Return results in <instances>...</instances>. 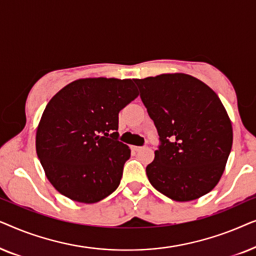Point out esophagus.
Segmentation results:
<instances>
[{
	"instance_id": "1",
	"label": "esophagus",
	"mask_w": 256,
	"mask_h": 256,
	"mask_svg": "<svg viewBox=\"0 0 256 256\" xmlns=\"http://www.w3.org/2000/svg\"><path fill=\"white\" fill-rule=\"evenodd\" d=\"M132 149L135 150V152H140V150H142L143 149V146H132Z\"/></svg>"
}]
</instances>
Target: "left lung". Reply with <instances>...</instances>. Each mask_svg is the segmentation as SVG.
Instances as JSON below:
<instances>
[{"instance_id":"8db88e82","label":"left lung","mask_w":256,"mask_h":256,"mask_svg":"<svg viewBox=\"0 0 256 256\" xmlns=\"http://www.w3.org/2000/svg\"><path fill=\"white\" fill-rule=\"evenodd\" d=\"M160 146L146 166L150 184L176 202L213 190L233 143L232 122L214 90L185 73L134 79Z\"/></svg>"}]
</instances>
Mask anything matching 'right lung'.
Masks as SVG:
<instances>
[{"mask_svg": "<svg viewBox=\"0 0 256 256\" xmlns=\"http://www.w3.org/2000/svg\"><path fill=\"white\" fill-rule=\"evenodd\" d=\"M138 96L132 79L85 78L70 82L45 107L36 152L48 180L84 204L116 190L130 149L118 141V113Z\"/></svg>", "mask_w": 256, "mask_h": 256, "instance_id": "add662e5", "label": "right lung"}]
</instances>
